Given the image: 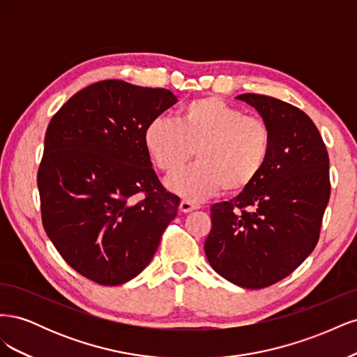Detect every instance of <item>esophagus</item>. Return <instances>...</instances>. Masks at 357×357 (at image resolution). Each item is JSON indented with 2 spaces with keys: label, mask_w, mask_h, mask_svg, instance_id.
I'll list each match as a JSON object with an SVG mask.
<instances>
[{
  "label": "esophagus",
  "mask_w": 357,
  "mask_h": 357,
  "mask_svg": "<svg viewBox=\"0 0 357 357\" xmlns=\"http://www.w3.org/2000/svg\"><path fill=\"white\" fill-rule=\"evenodd\" d=\"M201 207V205L198 202H193V201H189V199H183L180 202V211L183 213H189V211H193V210H198Z\"/></svg>",
  "instance_id": "obj_1"
}]
</instances>
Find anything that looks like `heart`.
<instances>
[{
	"label": "heart",
	"mask_w": 357,
	"mask_h": 357,
	"mask_svg": "<svg viewBox=\"0 0 357 357\" xmlns=\"http://www.w3.org/2000/svg\"><path fill=\"white\" fill-rule=\"evenodd\" d=\"M147 156L162 172L177 171L193 155L197 164L167 178L180 197L199 199L225 188L240 192L262 174L271 156V129L218 96H202L180 107L176 121L156 117L143 132Z\"/></svg>",
	"instance_id": "heart-1"
}]
</instances>
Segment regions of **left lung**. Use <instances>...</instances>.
I'll use <instances>...</instances> for the list:
<instances>
[{"instance_id":"1","label":"left lung","mask_w":357,"mask_h":357,"mask_svg":"<svg viewBox=\"0 0 357 357\" xmlns=\"http://www.w3.org/2000/svg\"><path fill=\"white\" fill-rule=\"evenodd\" d=\"M271 129L262 174L229 201L211 207L204 250L211 268L245 287L271 286L305 261L319 241L331 195L329 156L311 119L273 96L243 93Z\"/></svg>"}]
</instances>
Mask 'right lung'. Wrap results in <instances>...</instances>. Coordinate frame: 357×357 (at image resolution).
Masks as SVG:
<instances>
[{
    "label": "right lung",
    "instance_id": "obj_1",
    "mask_svg": "<svg viewBox=\"0 0 357 357\" xmlns=\"http://www.w3.org/2000/svg\"><path fill=\"white\" fill-rule=\"evenodd\" d=\"M176 102L168 89L102 80L74 93L47 126L37 176L43 226L95 283L137 277L177 215L180 198L160 185L143 144L146 125Z\"/></svg>",
    "mask_w": 357,
    "mask_h": 357
}]
</instances>
